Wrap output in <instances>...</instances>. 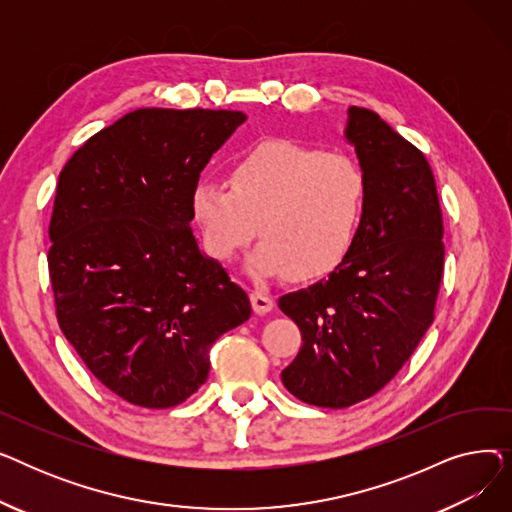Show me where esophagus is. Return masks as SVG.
<instances>
[{
  "label": "esophagus",
  "instance_id": "obj_1",
  "mask_svg": "<svg viewBox=\"0 0 512 512\" xmlns=\"http://www.w3.org/2000/svg\"><path fill=\"white\" fill-rule=\"evenodd\" d=\"M251 305H253L255 313L265 315V313H270L274 309V299L267 292H253L251 294Z\"/></svg>",
  "mask_w": 512,
  "mask_h": 512
}]
</instances>
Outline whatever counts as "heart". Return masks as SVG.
Here are the masks:
<instances>
[{"label": "heart", "mask_w": 512, "mask_h": 512, "mask_svg": "<svg viewBox=\"0 0 512 512\" xmlns=\"http://www.w3.org/2000/svg\"><path fill=\"white\" fill-rule=\"evenodd\" d=\"M365 201L367 178L353 157L270 139L234 161L228 186L199 182L191 213L205 251L220 263H232L259 224L263 240L249 257L251 274L313 280L351 253Z\"/></svg>", "instance_id": "b5f03b06"}]
</instances>
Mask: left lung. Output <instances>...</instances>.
I'll use <instances>...</instances> for the list:
<instances>
[{
    "label": "left lung",
    "instance_id": "1",
    "mask_svg": "<svg viewBox=\"0 0 512 512\" xmlns=\"http://www.w3.org/2000/svg\"><path fill=\"white\" fill-rule=\"evenodd\" d=\"M344 139L367 178L355 245L336 270L278 307L303 346L282 384L307 405L344 409L380 392L432 326L444 274V224L425 155L365 107Z\"/></svg>",
    "mask_w": 512,
    "mask_h": 512
}]
</instances>
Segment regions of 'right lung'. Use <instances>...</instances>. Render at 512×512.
Masks as SVG:
<instances>
[{
  "instance_id": "1",
  "label": "right lung",
  "mask_w": 512,
  "mask_h": 512,
  "mask_svg": "<svg viewBox=\"0 0 512 512\" xmlns=\"http://www.w3.org/2000/svg\"><path fill=\"white\" fill-rule=\"evenodd\" d=\"M245 120L143 107L93 134L60 172L47 253L58 324L95 378L137 407L195 394L213 342L251 317L247 292L191 228L193 188Z\"/></svg>"
}]
</instances>
